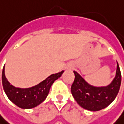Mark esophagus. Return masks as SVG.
<instances>
[{"label": "esophagus", "instance_id": "esophagus-1", "mask_svg": "<svg viewBox=\"0 0 124 124\" xmlns=\"http://www.w3.org/2000/svg\"><path fill=\"white\" fill-rule=\"evenodd\" d=\"M65 68H66L67 70H70V69L73 68V66H72V65H68L66 66Z\"/></svg>", "mask_w": 124, "mask_h": 124}]
</instances>
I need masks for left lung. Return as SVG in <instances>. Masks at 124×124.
Here are the masks:
<instances>
[{
    "mask_svg": "<svg viewBox=\"0 0 124 124\" xmlns=\"http://www.w3.org/2000/svg\"><path fill=\"white\" fill-rule=\"evenodd\" d=\"M71 86V93L76 102L85 109L99 111L109 106L117 96L121 83V73L117 62L116 74L112 82L106 87H94L88 84L77 72Z\"/></svg>",
    "mask_w": 124,
    "mask_h": 124,
    "instance_id": "left-lung-1",
    "label": "left lung"
}]
</instances>
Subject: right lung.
I'll return each instance as SVG.
<instances>
[{"mask_svg": "<svg viewBox=\"0 0 124 124\" xmlns=\"http://www.w3.org/2000/svg\"><path fill=\"white\" fill-rule=\"evenodd\" d=\"M64 70L52 74L38 85L29 88H19L12 85L6 79L5 69L2 72V83L3 90L12 103L22 109H31L37 107L44 101L49 93L52 84L58 79Z\"/></svg>", "mask_w": 124, "mask_h": 124, "instance_id": "add662e5", "label": "right lung"}]
</instances>
